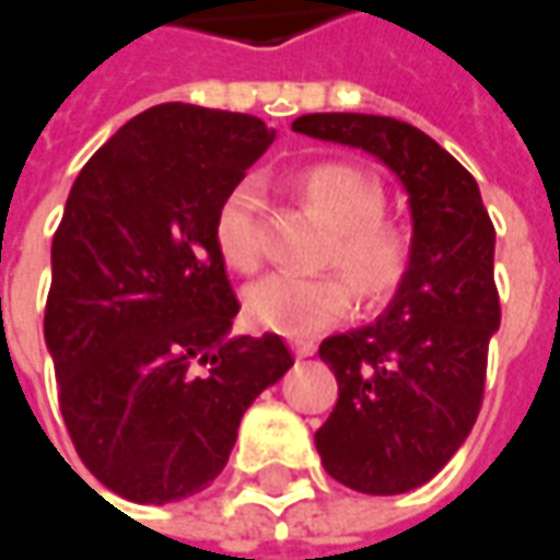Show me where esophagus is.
Wrapping results in <instances>:
<instances>
[{
    "mask_svg": "<svg viewBox=\"0 0 560 560\" xmlns=\"http://www.w3.org/2000/svg\"><path fill=\"white\" fill-rule=\"evenodd\" d=\"M291 350H294V357H313V353H316V343H313V340H294V343H291Z\"/></svg>",
    "mask_w": 560,
    "mask_h": 560,
    "instance_id": "esophagus-1",
    "label": "esophagus"
}]
</instances>
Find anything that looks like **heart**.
Wrapping results in <instances>:
<instances>
[{"label": "heart", "instance_id": "b5f03b06", "mask_svg": "<svg viewBox=\"0 0 560 560\" xmlns=\"http://www.w3.org/2000/svg\"><path fill=\"white\" fill-rule=\"evenodd\" d=\"M300 198L331 229L322 266L338 276L276 272L244 291V316L260 331L316 338L347 322L357 298L362 313H381L415 269V232L387 217V191L375 173L347 161H316L294 173ZM213 244L235 272L260 266V188L238 183L213 213Z\"/></svg>", "mask_w": 560, "mask_h": 560}]
</instances>
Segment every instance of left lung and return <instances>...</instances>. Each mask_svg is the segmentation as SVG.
Here are the masks:
<instances>
[{"mask_svg":"<svg viewBox=\"0 0 560 560\" xmlns=\"http://www.w3.org/2000/svg\"><path fill=\"white\" fill-rule=\"evenodd\" d=\"M294 129L375 154L409 191L412 276L375 325L322 340L338 402L316 431L322 465L343 487L409 492L453 458L483 406L502 318L495 229L471 173L418 126L381 114H303Z\"/></svg>","mask_w":560,"mask_h":560,"instance_id":"left-lung-1","label":"left lung"}]
</instances>
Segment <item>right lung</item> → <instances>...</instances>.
Segmentation results:
<instances>
[{
	"instance_id": "right-lung-1",
	"label": "right lung",
	"mask_w": 560,
	"mask_h": 560,
	"mask_svg": "<svg viewBox=\"0 0 560 560\" xmlns=\"http://www.w3.org/2000/svg\"><path fill=\"white\" fill-rule=\"evenodd\" d=\"M269 145L260 117L170 102L120 126L70 188L46 343L77 455L120 499L201 492L294 365L279 335L225 338L242 306L213 244L217 207Z\"/></svg>"
}]
</instances>
